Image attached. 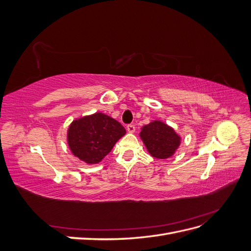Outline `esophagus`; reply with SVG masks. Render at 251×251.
Masks as SVG:
<instances>
[{
	"label": "esophagus",
	"instance_id": "obj_1",
	"mask_svg": "<svg viewBox=\"0 0 251 251\" xmlns=\"http://www.w3.org/2000/svg\"><path fill=\"white\" fill-rule=\"evenodd\" d=\"M126 130H127L128 133H134V132H135V126L132 125V124L127 125V126H126Z\"/></svg>",
	"mask_w": 251,
	"mask_h": 251
}]
</instances>
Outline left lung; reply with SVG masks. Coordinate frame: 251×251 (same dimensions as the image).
I'll use <instances>...</instances> for the list:
<instances>
[{"label": "left lung", "instance_id": "left-lung-1", "mask_svg": "<svg viewBox=\"0 0 251 251\" xmlns=\"http://www.w3.org/2000/svg\"><path fill=\"white\" fill-rule=\"evenodd\" d=\"M140 137L150 154L158 159L171 157L180 144V137L176 132L161 121H153L144 126Z\"/></svg>", "mask_w": 251, "mask_h": 251}]
</instances>
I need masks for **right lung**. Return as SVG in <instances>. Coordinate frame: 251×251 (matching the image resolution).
Wrapping results in <instances>:
<instances>
[{
  "label": "right lung",
  "mask_w": 251,
  "mask_h": 251,
  "mask_svg": "<svg viewBox=\"0 0 251 251\" xmlns=\"http://www.w3.org/2000/svg\"><path fill=\"white\" fill-rule=\"evenodd\" d=\"M126 128L117 120L102 113H95L74 120L68 130V144L74 156L89 164L101 161Z\"/></svg>",
  "instance_id": "add662e5"
}]
</instances>
